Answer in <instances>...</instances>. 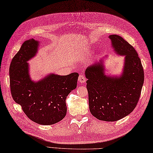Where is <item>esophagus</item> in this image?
<instances>
[{
    "label": "esophagus",
    "mask_w": 153,
    "mask_h": 153,
    "mask_svg": "<svg viewBox=\"0 0 153 153\" xmlns=\"http://www.w3.org/2000/svg\"><path fill=\"white\" fill-rule=\"evenodd\" d=\"M85 81H86V79H85V77L84 75L81 74V75L79 76V83H84V82H85Z\"/></svg>",
    "instance_id": "1"
}]
</instances>
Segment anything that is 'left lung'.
<instances>
[{"label": "left lung", "instance_id": "left-lung-1", "mask_svg": "<svg viewBox=\"0 0 153 153\" xmlns=\"http://www.w3.org/2000/svg\"><path fill=\"white\" fill-rule=\"evenodd\" d=\"M116 55L124 57L120 74H106L105 60L100 58L85 71L91 114L99 120L116 121L130 114L140 99L144 72L137 52L121 36H108Z\"/></svg>", "mask_w": 153, "mask_h": 153}]
</instances>
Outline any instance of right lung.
<instances>
[{
    "label": "right lung",
    "instance_id": "1",
    "mask_svg": "<svg viewBox=\"0 0 153 153\" xmlns=\"http://www.w3.org/2000/svg\"><path fill=\"white\" fill-rule=\"evenodd\" d=\"M39 43L33 38L26 40L13 58L10 67V89L15 102L29 119L50 125L65 116L66 98L76 89L79 75L77 73L64 76L51 73L39 80H32L28 62L36 56Z\"/></svg>",
    "mask_w": 153,
    "mask_h": 153
}]
</instances>
